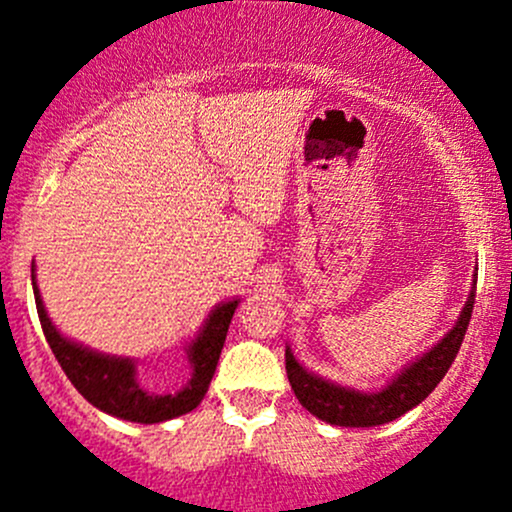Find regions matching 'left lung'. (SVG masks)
<instances>
[{
  "label": "left lung",
  "instance_id": "1",
  "mask_svg": "<svg viewBox=\"0 0 512 512\" xmlns=\"http://www.w3.org/2000/svg\"><path fill=\"white\" fill-rule=\"evenodd\" d=\"M473 302H476V275H473V287L471 294H468L466 307L461 309V317L456 319L451 332L441 342L433 344L428 352H423L411 364H406L384 389L369 391V394L366 391L347 389V386L334 384V381L312 374V371H307L294 359L292 349L287 347V379L292 384L294 396H297L299 404L309 414L332 423V426L369 428L404 416L406 411L421 404L441 384L446 371L451 369L453 359H456L458 349H461L463 337H466L468 322H471Z\"/></svg>",
  "mask_w": 512,
  "mask_h": 512
}]
</instances>
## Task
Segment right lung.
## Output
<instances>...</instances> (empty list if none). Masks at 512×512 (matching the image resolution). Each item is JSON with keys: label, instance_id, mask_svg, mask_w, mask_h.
Masks as SVG:
<instances>
[{"label": "right lung", "instance_id": "right-lung-1", "mask_svg": "<svg viewBox=\"0 0 512 512\" xmlns=\"http://www.w3.org/2000/svg\"><path fill=\"white\" fill-rule=\"evenodd\" d=\"M32 285L36 312H39L46 342H49L51 352H54L64 374L76 386V391L103 414L133 423L170 421V418L193 411L203 401V396L208 394L210 381H213L220 352H223L227 327H230L232 314L240 304V299H230V302H220L218 307L210 309L208 319L203 322L200 332L195 334L193 342L185 344V354H188L190 361V379L175 394H158V391L146 389L141 384L133 359L94 352L84 344L71 342L69 337H64L54 327V322L46 314L44 302H41L39 287H36L34 265Z\"/></svg>", "mask_w": 512, "mask_h": 512}]
</instances>
